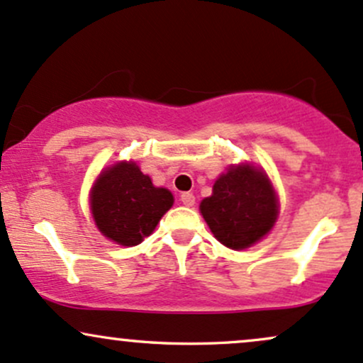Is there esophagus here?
Segmentation results:
<instances>
[{
  "instance_id": "34e87169",
  "label": "esophagus",
  "mask_w": 363,
  "mask_h": 363,
  "mask_svg": "<svg viewBox=\"0 0 363 363\" xmlns=\"http://www.w3.org/2000/svg\"><path fill=\"white\" fill-rule=\"evenodd\" d=\"M182 202H183V206H186V207H192L194 203H195V197H194V194H190V192H185V194H182Z\"/></svg>"
}]
</instances>
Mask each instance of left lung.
Masks as SVG:
<instances>
[{
  "instance_id": "obj_1",
  "label": "left lung",
  "mask_w": 363,
  "mask_h": 363,
  "mask_svg": "<svg viewBox=\"0 0 363 363\" xmlns=\"http://www.w3.org/2000/svg\"><path fill=\"white\" fill-rule=\"evenodd\" d=\"M201 213L216 238L242 250L269 233L278 218V199L269 180L254 166H231L201 202Z\"/></svg>"
}]
</instances>
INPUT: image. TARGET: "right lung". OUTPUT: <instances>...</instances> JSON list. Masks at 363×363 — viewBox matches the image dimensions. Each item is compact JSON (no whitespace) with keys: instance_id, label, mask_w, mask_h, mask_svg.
<instances>
[{"instance_id":"1","label":"right lung","mask_w":363,"mask_h":363,"mask_svg":"<svg viewBox=\"0 0 363 363\" xmlns=\"http://www.w3.org/2000/svg\"><path fill=\"white\" fill-rule=\"evenodd\" d=\"M173 206L169 190L157 189L135 162H118L101 173L91 195L94 221L104 236L138 245Z\"/></svg>"}]
</instances>
